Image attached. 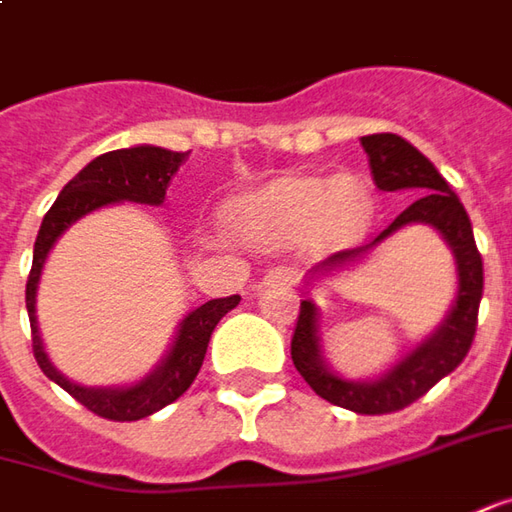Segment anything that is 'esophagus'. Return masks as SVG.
I'll return each mask as SVG.
<instances>
[{
  "mask_svg": "<svg viewBox=\"0 0 512 512\" xmlns=\"http://www.w3.org/2000/svg\"><path fill=\"white\" fill-rule=\"evenodd\" d=\"M300 280V274L297 269H291V266H274L266 272V283H286V286H294Z\"/></svg>",
  "mask_w": 512,
  "mask_h": 512,
  "instance_id": "obj_1",
  "label": "esophagus"
}]
</instances>
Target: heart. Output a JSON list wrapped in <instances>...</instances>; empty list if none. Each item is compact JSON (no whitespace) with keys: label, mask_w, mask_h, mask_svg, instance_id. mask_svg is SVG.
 Wrapping results in <instances>:
<instances>
[{"label":"heart","mask_w":512,"mask_h":512,"mask_svg":"<svg viewBox=\"0 0 512 512\" xmlns=\"http://www.w3.org/2000/svg\"><path fill=\"white\" fill-rule=\"evenodd\" d=\"M371 218V195L357 178L283 175L243 192L226 206V221L252 243H297L314 238L348 243Z\"/></svg>","instance_id":"heart-1"}]
</instances>
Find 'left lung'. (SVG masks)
Wrapping results in <instances>:
<instances>
[{
	"label": "left lung",
	"instance_id": "8db88e82",
	"mask_svg": "<svg viewBox=\"0 0 512 512\" xmlns=\"http://www.w3.org/2000/svg\"><path fill=\"white\" fill-rule=\"evenodd\" d=\"M362 150L368 152V167L374 175V184L382 192H397V189L422 192L411 206H405L399 212L385 232H379L374 243L388 238L405 223H428L433 229H439L442 238L450 243V249L456 255V272H459V291H456V303L450 309L448 320L377 382H345L328 371L320 357L317 306L311 300L300 303L297 326H294V337H291L294 368L314 388L317 397L328 399L331 405L348 408L354 414L374 416L394 414V411L408 408L411 402L425 397L439 379L448 377L450 371L465 360L470 343L476 337L485 269H482V255L476 249L473 226H470L465 206L459 203L456 192L450 189L448 181L439 175V169L433 167L422 152L394 133L365 135ZM365 249L368 246L337 252L328 257L317 272H328Z\"/></svg>",
	"mask_w": 512,
	"mask_h": 512
}]
</instances>
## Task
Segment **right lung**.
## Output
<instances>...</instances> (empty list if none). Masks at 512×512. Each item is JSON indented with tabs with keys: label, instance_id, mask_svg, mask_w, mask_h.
<instances>
[{
	"label": "right lung",
	"instance_id": "add662e5",
	"mask_svg": "<svg viewBox=\"0 0 512 512\" xmlns=\"http://www.w3.org/2000/svg\"><path fill=\"white\" fill-rule=\"evenodd\" d=\"M189 158V152H172L161 147H130V150H113L98 155L96 161H90L81 169L79 175L59 192L56 203L47 209L42 229L36 235L33 246V266L27 274V317H30V337H33V357L39 362V368L56 385H62L70 397L81 402L87 411L96 416L113 419V422H135L144 416L155 414L161 408H167L169 402L184 394L192 385V379L201 371L203 357H206V345L215 326L221 323L226 311H232L240 303L238 294L232 297H218L203 303L201 309L189 311L184 323L175 334L172 351L167 360L161 362L150 377L141 379L133 388H81L76 382L62 377L50 360H47L42 340H39V328H36V286H39V274L45 266V257L56 238L73 221H79L81 215L93 212L98 206H107L113 201H135L158 206L164 203L167 186L178 167Z\"/></svg>",
	"mask_w": 512,
	"mask_h": 512
}]
</instances>
